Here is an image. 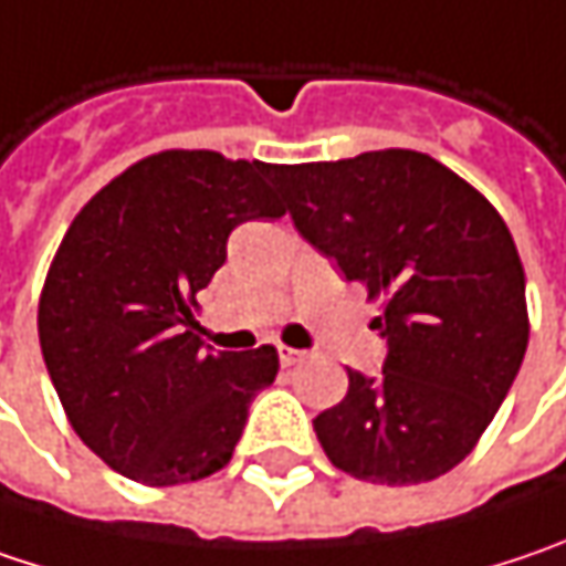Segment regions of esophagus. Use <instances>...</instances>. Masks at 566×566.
<instances>
[{
  "instance_id": "34e87169",
  "label": "esophagus",
  "mask_w": 566,
  "mask_h": 566,
  "mask_svg": "<svg viewBox=\"0 0 566 566\" xmlns=\"http://www.w3.org/2000/svg\"><path fill=\"white\" fill-rule=\"evenodd\" d=\"M304 349H291V346H279V358H282L284 368H291V365H297V361H304Z\"/></svg>"
}]
</instances>
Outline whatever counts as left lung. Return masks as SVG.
<instances>
[{"label": "left lung", "mask_w": 566, "mask_h": 566, "mask_svg": "<svg viewBox=\"0 0 566 566\" xmlns=\"http://www.w3.org/2000/svg\"><path fill=\"white\" fill-rule=\"evenodd\" d=\"M297 233L368 297L387 343L381 375L314 419L326 458L358 481L407 486L464 461L528 346L513 233L478 188L416 150L275 166Z\"/></svg>", "instance_id": "1"}]
</instances>
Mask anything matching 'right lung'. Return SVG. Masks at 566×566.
Instances as JSON below:
<instances>
[{"label":"right lung","instance_id":"add662e5","mask_svg":"<svg viewBox=\"0 0 566 566\" xmlns=\"http://www.w3.org/2000/svg\"><path fill=\"white\" fill-rule=\"evenodd\" d=\"M272 172L211 150L147 156L85 205L53 255L38 307L44 365L76 436L130 481L220 471L279 375L275 346L214 352L191 333L230 233L284 214Z\"/></svg>","mask_w":566,"mask_h":566}]
</instances>
